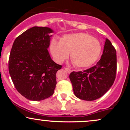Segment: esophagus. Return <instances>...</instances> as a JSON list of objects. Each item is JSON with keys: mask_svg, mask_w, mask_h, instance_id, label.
I'll use <instances>...</instances> for the list:
<instances>
[{"mask_svg": "<svg viewBox=\"0 0 130 130\" xmlns=\"http://www.w3.org/2000/svg\"><path fill=\"white\" fill-rule=\"evenodd\" d=\"M65 70H66V71L68 73H70L71 72V70H70V68H65Z\"/></svg>", "mask_w": 130, "mask_h": 130, "instance_id": "1", "label": "esophagus"}]
</instances>
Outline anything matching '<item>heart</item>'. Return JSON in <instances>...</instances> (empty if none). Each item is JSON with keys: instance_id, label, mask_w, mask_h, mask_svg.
<instances>
[{"instance_id": "b5f03b06", "label": "heart", "mask_w": 130, "mask_h": 130, "mask_svg": "<svg viewBox=\"0 0 130 130\" xmlns=\"http://www.w3.org/2000/svg\"><path fill=\"white\" fill-rule=\"evenodd\" d=\"M50 50L54 59L61 63L70 53L71 60L78 68L90 66L101 53V44L96 38L86 33H75L65 35L60 41H51Z\"/></svg>"}]
</instances>
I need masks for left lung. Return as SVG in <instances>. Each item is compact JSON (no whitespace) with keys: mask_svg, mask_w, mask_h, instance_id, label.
I'll list each match as a JSON object with an SVG mask.
<instances>
[{"mask_svg":"<svg viewBox=\"0 0 130 130\" xmlns=\"http://www.w3.org/2000/svg\"><path fill=\"white\" fill-rule=\"evenodd\" d=\"M117 71L116 51L106 38L103 53L95 66L83 71H73L70 79L75 96L80 100L93 101L101 97L114 83Z\"/></svg>","mask_w":130,"mask_h":130,"instance_id":"obj_1","label":"left lung"}]
</instances>
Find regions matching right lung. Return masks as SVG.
<instances>
[{
    "mask_svg": "<svg viewBox=\"0 0 130 130\" xmlns=\"http://www.w3.org/2000/svg\"><path fill=\"white\" fill-rule=\"evenodd\" d=\"M53 32L46 27H33L13 44L9 73L16 90L30 100L49 98L56 88V73L62 66L52 60L47 51Z\"/></svg>",
    "mask_w": 130,
    "mask_h": 130,
    "instance_id": "obj_1",
    "label": "right lung"
}]
</instances>
